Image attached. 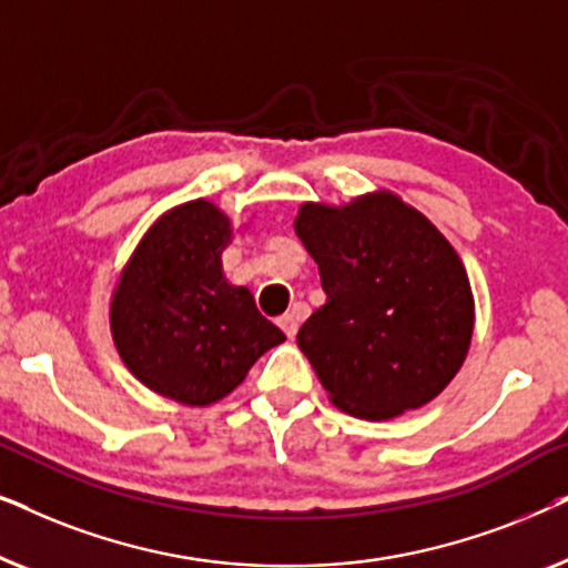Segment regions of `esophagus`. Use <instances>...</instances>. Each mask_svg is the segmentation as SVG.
<instances>
[{
	"instance_id": "esophagus-1",
	"label": "esophagus",
	"mask_w": 568,
	"mask_h": 568,
	"mask_svg": "<svg viewBox=\"0 0 568 568\" xmlns=\"http://www.w3.org/2000/svg\"><path fill=\"white\" fill-rule=\"evenodd\" d=\"M278 328H282L290 338H294V336H297V328H300V317L294 313L282 315V317H278Z\"/></svg>"
}]
</instances>
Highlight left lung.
<instances>
[{"instance_id":"8db88e82","label":"left lung","mask_w":568,"mask_h":568,"mask_svg":"<svg viewBox=\"0 0 568 568\" xmlns=\"http://www.w3.org/2000/svg\"><path fill=\"white\" fill-rule=\"evenodd\" d=\"M294 230L328 297L297 346L333 406L383 422L437 398L473 338L470 282L447 237L390 191L307 201Z\"/></svg>"}]
</instances>
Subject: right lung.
<instances>
[{"mask_svg":"<svg viewBox=\"0 0 568 568\" xmlns=\"http://www.w3.org/2000/svg\"><path fill=\"white\" fill-rule=\"evenodd\" d=\"M232 224L196 199L162 214L121 271L111 333L139 383L183 406H212L286 338L245 286L222 274Z\"/></svg>","mask_w":568,"mask_h":568,"instance_id":"right-lung-1","label":"right lung"}]
</instances>
